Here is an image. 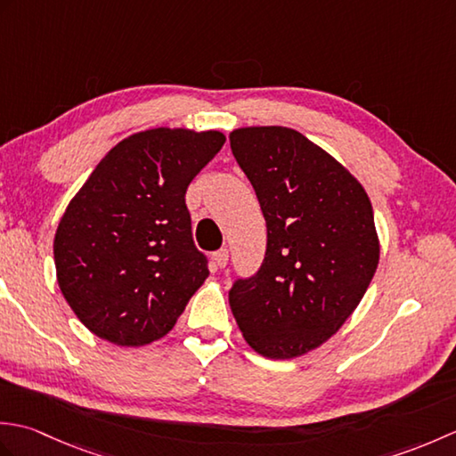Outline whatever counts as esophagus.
<instances>
[{"label":"esophagus","mask_w":456,"mask_h":456,"mask_svg":"<svg viewBox=\"0 0 456 456\" xmlns=\"http://www.w3.org/2000/svg\"><path fill=\"white\" fill-rule=\"evenodd\" d=\"M213 260H216V265L219 268H225L227 266V260H229V250L227 248H219L213 253Z\"/></svg>","instance_id":"1"}]
</instances>
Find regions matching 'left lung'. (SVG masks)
I'll return each mask as SVG.
<instances>
[{"label": "left lung", "mask_w": 456, "mask_h": 456, "mask_svg": "<svg viewBox=\"0 0 456 456\" xmlns=\"http://www.w3.org/2000/svg\"><path fill=\"white\" fill-rule=\"evenodd\" d=\"M229 141L266 219L265 260L231 286V312L256 353L305 354L338 331L370 286L380 258L370 200L294 129L245 127Z\"/></svg>", "instance_id": "8db88e82"}]
</instances>
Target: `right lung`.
Returning a JSON list of instances; mask_svg holds the SVG:
<instances>
[{
  "label": "right lung",
  "instance_id": "add662e5",
  "mask_svg": "<svg viewBox=\"0 0 456 456\" xmlns=\"http://www.w3.org/2000/svg\"><path fill=\"white\" fill-rule=\"evenodd\" d=\"M223 142L219 131L131 134L66 208L54 237L58 286L94 335L121 346L157 341L209 276L186 190Z\"/></svg>",
  "mask_w": 456,
  "mask_h": 456
}]
</instances>
